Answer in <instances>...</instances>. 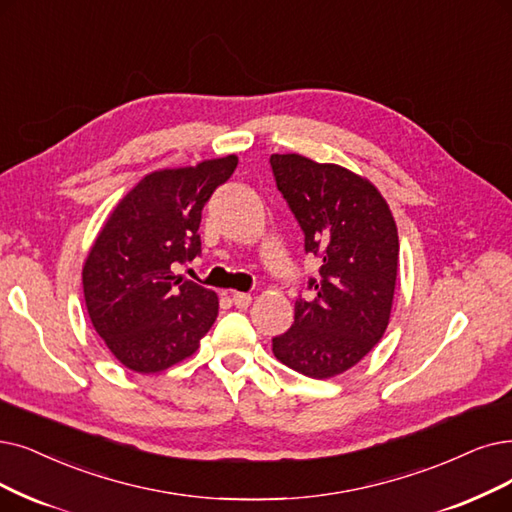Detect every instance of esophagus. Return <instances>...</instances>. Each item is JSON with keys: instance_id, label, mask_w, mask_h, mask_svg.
<instances>
[{"instance_id": "obj_1", "label": "esophagus", "mask_w": 512, "mask_h": 512, "mask_svg": "<svg viewBox=\"0 0 512 512\" xmlns=\"http://www.w3.org/2000/svg\"><path fill=\"white\" fill-rule=\"evenodd\" d=\"M229 296H231V300H233V304L237 306V309H248V306L252 304V296L250 294H245V292H229Z\"/></svg>"}]
</instances>
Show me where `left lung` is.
<instances>
[{"label": "left lung", "mask_w": 512, "mask_h": 512, "mask_svg": "<svg viewBox=\"0 0 512 512\" xmlns=\"http://www.w3.org/2000/svg\"><path fill=\"white\" fill-rule=\"evenodd\" d=\"M277 189L304 231V250L323 258L313 298H298L294 323L273 338L290 370L325 380L357 365L391 319L399 235L374 182L338 163L298 153L271 155Z\"/></svg>", "instance_id": "8db88e82"}]
</instances>
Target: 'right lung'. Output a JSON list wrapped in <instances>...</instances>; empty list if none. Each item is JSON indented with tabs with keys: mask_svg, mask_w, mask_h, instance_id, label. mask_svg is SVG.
<instances>
[{
	"mask_svg": "<svg viewBox=\"0 0 512 512\" xmlns=\"http://www.w3.org/2000/svg\"><path fill=\"white\" fill-rule=\"evenodd\" d=\"M237 155L163 168L119 199L81 269L96 334L138 374L185 361L218 317L216 292L174 275L201 252V210L237 168Z\"/></svg>",
	"mask_w": 512,
	"mask_h": 512,
	"instance_id": "1",
	"label": "right lung"
}]
</instances>
